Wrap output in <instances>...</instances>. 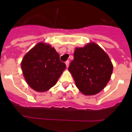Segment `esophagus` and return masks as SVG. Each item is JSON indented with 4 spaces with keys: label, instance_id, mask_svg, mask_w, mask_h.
Here are the masks:
<instances>
[{
    "label": "esophagus",
    "instance_id": "esophagus-1",
    "mask_svg": "<svg viewBox=\"0 0 132 132\" xmlns=\"http://www.w3.org/2000/svg\"><path fill=\"white\" fill-rule=\"evenodd\" d=\"M66 67H67V68H68V66H69V61H66Z\"/></svg>",
    "mask_w": 132,
    "mask_h": 132
}]
</instances>
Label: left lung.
I'll return each instance as SVG.
<instances>
[{"label":"left lung","mask_w":132,"mask_h":132,"mask_svg":"<svg viewBox=\"0 0 132 132\" xmlns=\"http://www.w3.org/2000/svg\"><path fill=\"white\" fill-rule=\"evenodd\" d=\"M68 70L76 86L84 94H96L105 87L110 79L113 66L110 57L95 43L76 48L74 60Z\"/></svg>","instance_id":"obj_1"}]
</instances>
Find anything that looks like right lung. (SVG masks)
Listing matches in <instances>:
<instances>
[{
    "label": "right lung",
    "instance_id": "add662e5",
    "mask_svg": "<svg viewBox=\"0 0 132 132\" xmlns=\"http://www.w3.org/2000/svg\"><path fill=\"white\" fill-rule=\"evenodd\" d=\"M66 66L55 49L43 42L30 50L21 63L26 81L38 92H45L54 86Z\"/></svg>",
    "mask_w": 132,
    "mask_h": 132
}]
</instances>
